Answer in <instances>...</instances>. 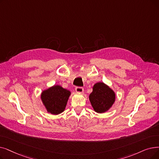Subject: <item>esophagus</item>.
<instances>
[{
	"instance_id": "34e87169",
	"label": "esophagus",
	"mask_w": 159,
	"mask_h": 159,
	"mask_svg": "<svg viewBox=\"0 0 159 159\" xmlns=\"http://www.w3.org/2000/svg\"><path fill=\"white\" fill-rule=\"evenodd\" d=\"M75 91H76V92H77V93H83V92H84V89H83V88H82V87H77L75 88Z\"/></svg>"
}]
</instances>
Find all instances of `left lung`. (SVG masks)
Returning a JSON list of instances; mask_svg holds the SVG:
<instances>
[{"instance_id": "1", "label": "left lung", "mask_w": 159, "mask_h": 159, "mask_svg": "<svg viewBox=\"0 0 159 159\" xmlns=\"http://www.w3.org/2000/svg\"><path fill=\"white\" fill-rule=\"evenodd\" d=\"M89 99L94 111L101 114L111 108L116 101V93L107 84L99 82L93 85Z\"/></svg>"}]
</instances>
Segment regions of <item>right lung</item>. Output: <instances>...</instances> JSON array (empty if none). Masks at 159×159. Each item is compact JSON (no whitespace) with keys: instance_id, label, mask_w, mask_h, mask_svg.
<instances>
[{"instance_id":"1","label":"right lung","mask_w":159,"mask_h":159,"mask_svg":"<svg viewBox=\"0 0 159 159\" xmlns=\"http://www.w3.org/2000/svg\"><path fill=\"white\" fill-rule=\"evenodd\" d=\"M71 92L60 85H54L41 92V100L47 112L53 115L63 112Z\"/></svg>"}]
</instances>
